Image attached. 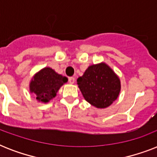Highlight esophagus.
<instances>
[{
    "label": "esophagus",
    "mask_w": 157,
    "mask_h": 157,
    "mask_svg": "<svg viewBox=\"0 0 157 157\" xmlns=\"http://www.w3.org/2000/svg\"><path fill=\"white\" fill-rule=\"evenodd\" d=\"M75 81H76V79L74 78V77H69L68 78V82L70 84H74L75 83Z\"/></svg>",
    "instance_id": "esophagus-1"
}]
</instances>
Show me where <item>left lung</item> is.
<instances>
[{
	"mask_svg": "<svg viewBox=\"0 0 157 157\" xmlns=\"http://www.w3.org/2000/svg\"><path fill=\"white\" fill-rule=\"evenodd\" d=\"M77 85L84 98L97 108L109 107L121 91L120 78L105 63L89 67L77 79Z\"/></svg>",
	"mask_w": 157,
	"mask_h": 157,
	"instance_id": "left-lung-1",
	"label": "left lung"
}]
</instances>
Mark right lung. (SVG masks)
Instances as JSON below:
<instances>
[{
    "label": "right lung",
    "mask_w": 157,
    "mask_h": 157,
    "mask_svg": "<svg viewBox=\"0 0 157 157\" xmlns=\"http://www.w3.org/2000/svg\"><path fill=\"white\" fill-rule=\"evenodd\" d=\"M67 82V78L57 73L50 67H44L36 72L31 80L29 90L41 103H48L54 98L63 84Z\"/></svg>",
    "instance_id": "obj_1"
}]
</instances>
